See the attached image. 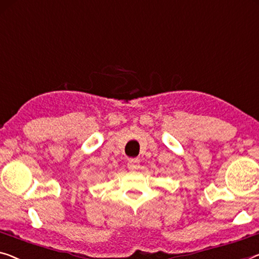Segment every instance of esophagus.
I'll list each match as a JSON object with an SVG mask.
<instances>
[{
	"label": "esophagus",
	"instance_id": "esophagus-1",
	"mask_svg": "<svg viewBox=\"0 0 259 259\" xmlns=\"http://www.w3.org/2000/svg\"><path fill=\"white\" fill-rule=\"evenodd\" d=\"M138 167H140V160L137 158H130L128 160V168L135 171V169H138Z\"/></svg>",
	"mask_w": 259,
	"mask_h": 259
}]
</instances>
